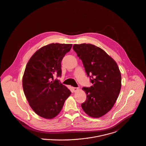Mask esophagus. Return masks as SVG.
Returning a JSON list of instances; mask_svg holds the SVG:
<instances>
[{
    "instance_id": "1",
    "label": "esophagus",
    "mask_w": 146,
    "mask_h": 146,
    "mask_svg": "<svg viewBox=\"0 0 146 146\" xmlns=\"http://www.w3.org/2000/svg\"><path fill=\"white\" fill-rule=\"evenodd\" d=\"M72 90L73 91V92H76L77 91H78L79 90V88H72Z\"/></svg>"
}]
</instances>
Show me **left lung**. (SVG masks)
Instances as JSON below:
<instances>
[{
    "instance_id": "obj_1",
    "label": "left lung",
    "mask_w": 146,
    "mask_h": 146,
    "mask_svg": "<svg viewBox=\"0 0 146 146\" xmlns=\"http://www.w3.org/2000/svg\"><path fill=\"white\" fill-rule=\"evenodd\" d=\"M73 50L84 64L93 86L83 88L87 95L82 108L88 116L99 118L113 107L121 88V74L116 62L102 48L91 44H75Z\"/></svg>"
}]
</instances>
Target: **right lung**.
Masks as SVG:
<instances>
[{"mask_svg":"<svg viewBox=\"0 0 146 146\" xmlns=\"http://www.w3.org/2000/svg\"><path fill=\"white\" fill-rule=\"evenodd\" d=\"M72 44L51 43L38 50L28 61L23 77V88L31 109L39 116H57L71 91L54 76H61V62Z\"/></svg>","mask_w":146,"mask_h":146,"instance_id":"right-lung-1","label":"right lung"}]
</instances>
